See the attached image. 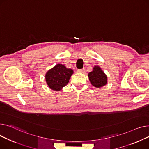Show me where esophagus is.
Segmentation results:
<instances>
[{
	"label": "esophagus",
	"mask_w": 149,
	"mask_h": 149,
	"mask_svg": "<svg viewBox=\"0 0 149 149\" xmlns=\"http://www.w3.org/2000/svg\"><path fill=\"white\" fill-rule=\"evenodd\" d=\"M77 72L78 73H83L85 72V69L84 68H82V69H78Z\"/></svg>",
	"instance_id": "1"
}]
</instances>
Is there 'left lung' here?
Listing matches in <instances>:
<instances>
[{
  "mask_svg": "<svg viewBox=\"0 0 149 149\" xmlns=\"http://www.w3.org/2000/svg\"><path fill=\"white\" fill-rule=\"evenodd\" d=\"M88 76L91 84L96 88H100L107 84V76L99 66H94Z\"/></svg>",
  "mask_w": 149,
  "mask_h": 149,
  "instance_id": "left-lung-1",
  "label": "left lung"
}]
</instances>
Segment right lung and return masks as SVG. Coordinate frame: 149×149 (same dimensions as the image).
<instances>
[{"instance_id":"right-lung-1","label":"right lung","mask_w":149,"mask_h":149,"mask_svg":"<svg viewBox=\"0 0 149 149\" xmlns=\"http://www.w3.org/2000/svg\"><path fill=\"white\" fill-rule=\"evenodd\" d=\"M73 73L71 68H67L63 64H56L46 73L45 79L49 88L55 91H60L67 85Z\"/></svg>"}]
</instances>
